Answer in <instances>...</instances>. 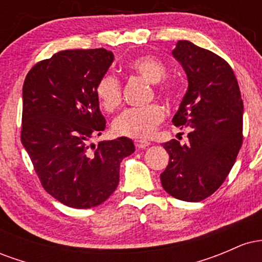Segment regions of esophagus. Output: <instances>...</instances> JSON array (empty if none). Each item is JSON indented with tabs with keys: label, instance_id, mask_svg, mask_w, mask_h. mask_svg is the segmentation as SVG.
Instances as JSON below:
<instances>
[{
	"label": "esophagus",
	"instance_id": "34e87169",
	"mask_svg": "<svg viewBox=\"0 0 262 262\" xmlns=\"http://www.w3.org/2000/svg\"><path fill=\"white\" fill-rule=\"evenodd\" d=\"M150 145L149 141H145V140H135V146H137L138 149H145L148 148Z\"/></svg>",
	"mask_w": 262,
	"mask_h": 262
}]
</instances>
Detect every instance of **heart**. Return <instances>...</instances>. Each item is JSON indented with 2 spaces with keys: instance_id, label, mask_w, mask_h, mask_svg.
I'll return each mask as SVG.
<instances>
[{
  "instance_id": "obj_1",
  "label": "heart",
  "mask_w": 262,
  "mask_h": 262,
  "mask_svg": "<svg viewBox=\"0 0 262 262\" xmlns=\"http://www.w3.org/2000/svg\"><path fill=\"white\" fill-rule=\"evenodd\" d=\"M128 69L132 73L143 77L148 82L155 85V93L160 98L169 101L172 97V89L166 83H161L166 79L167 69L164 62L151 55H141L129 62ZM96 96L101 106L107 112H113L121 106L122 87L118 79L111 74H104L96 85ZM164 121V111L159 104H151L145 108H132L124 111L113 121L112 128L118 137L132 139H146L154 133L160 123Z\"/></svg>"
}]
</instances>
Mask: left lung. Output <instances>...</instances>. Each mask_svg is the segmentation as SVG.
Segmentation results:
<instances>
[{
  "label": "left lung",
  "instance_id": "8db88e82",
  "mask_svg": "<svg viewBox=\"0 0 262 262\" xmlns=\"http://www.w3.org/2000/svg\"><path fill=\"white\" fill-rule=\"evenodd\" d=\"M172 56L188 82L172 123L189 133L187 144H164L170 161L160 180L170 196L200 202L221 187L236 160L244 107L235 75L217 54L179 40Z\"/></svg>",
  "mask_w": 262,
  "mask_h": 262
}]
</instances>
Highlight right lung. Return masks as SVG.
<instances>
[{
	"label": "right lung",
	"instance_id": "obj_1",
	"mask_svg": "<svg viewBox=\"0 0 262 262\" xmlns=\"http://www.w3.org/2000/svg\"><path fill=\"white\" fill-rule=\"evenodd\" d=\"M112 52L62 50L35 64L23 83L20 139L45 191L68 207L100 206L116 191L129 138L90 143L106 128L96 85Z\"/></svg>",
	"mask_w": 262,
	"mask_h": 262
}]
</instances>
